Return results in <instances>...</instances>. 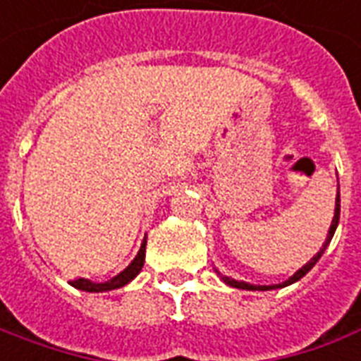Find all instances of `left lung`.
I'll return each mask as SVG.
<instances>
[{"mask_svg":"<svg viewBox=\"0 0 361 361\" xmlns=\"http://www.w3.org/2000/svg\"><path fill=\"white\" fill-rule=\"evenodd\" d=\"M338 215H341V197H338V192H337V200H335V216H333L331 221V226H329V232H327V238H325V243L322 245V249H319L318 253L314 255L310 261L306 262L305 267L299 268L297 272L289 278L287 281H283V283H278V286H253V283H245V281H238V280H232V278H226V276H222V280H224V283H228L230 287H238V289H247V291H270V289H278V287H286V286H291V283H295V281H299L302 276H306V274L310 272V268L316 264V262L319 261V257L324 255V251L327 249V245H329V242H331L333 234H335V230H337V224H338ZM216 274H221L219 270H216Z\"/></svg>","mask_w":361,"mask_h":361,"instance_id":"left-lung-1","label":"left lung"}]
</instances>
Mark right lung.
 <instances>
[{
    "label": "right lung",
    "instance_id": "1",
    "mask_svg": "<svg viewBox=\"0 0 361 361\" xmlns=\"http://www.w3.org/2000/svg\"><path fill=\"white\" fill-rule=\"evenodd\" d=\"M145 255H146V238L142 245H140L139 253L133 259L131 264L121 270L118 276H114L112 280L104 281V283H94L91 280H85V278H78V280L70 281V286L75 287V289H81V291H87V293H102V291H112V289H119V287L127 286L129 281L137 278V274L142 270L145 267Z\"/></svg>",
    "mask_w": 361,
    "mask_h": 361
}]
</instances>
